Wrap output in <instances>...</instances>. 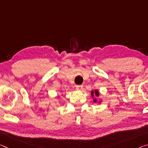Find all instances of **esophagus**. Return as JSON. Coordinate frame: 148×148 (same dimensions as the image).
Wrapping results in <instances>:
<instances>
[{
  "label": "esophagus",
  "mask_w": 148,
  "mask_h": 148,
  "mask_svg": "<svg viewBox=\"0 0 148 148\" xmlns=\"http://www.w3.org/2000/svg\"><path fill=\"white\" fill-rule=\"evenodd\" d=\"M76 88H77V90H83V85H77L76 86Z\"/></svg>",
  "instance_id": "34e87169"
}]
</instances>
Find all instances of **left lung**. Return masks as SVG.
Here are the masks:
<instances>
[{
	"mask_svg": "<svg viewBox=\"0 0 148 148\" xmlns=\"http://www.w3.org/2000/svg\"><path fill=\"white\" fill-rule=\"evenodd\" d=\"M99 95H100L99 91V90H97V89H95L94 90H91V92H90V95H91L92 100H93V102H94L95 103L101 104L102 103V100L101 99H97V98L95 97V96H96L97 97H99Z\"/></svg>",
	"mask_w": 148,
	"mask_h": 148,
	"instance_id": "left-lung-1",
	"label": "left lung"
}]
</instances>
